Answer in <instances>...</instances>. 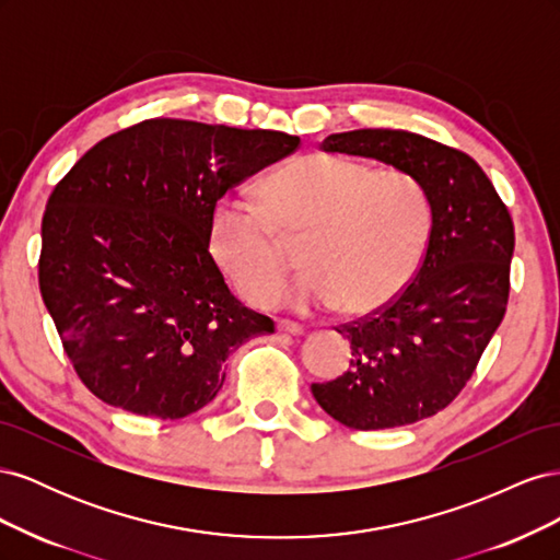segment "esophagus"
<instances>
[{
	"label": "esophagus",
	"mask_w": 560,
	"mask_h": 560,
	"mask_svg": "<svg viewBox=\"0 0 560 560\" xmlns=\"http://www.w3.org/2000/svg\"><path fill=\"white\" fill-rule=\"evenodd\" d=\"M278 331H284V334H303V325H299V322H292V319H278Z\"/></svg>",
	"instance_id": "34e87169"
}]
</instances>
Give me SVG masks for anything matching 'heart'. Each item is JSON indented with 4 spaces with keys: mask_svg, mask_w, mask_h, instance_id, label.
Returning <instances> with one entry per match:
<instances>
[{
    "mask_svg": "<svg viewBox=\"0 0 560 560\" xmlns=\"http://www.w3.org/2000/svg\"><path fill=\"white\" fill-rule=\"evenodd\" d=\"M432 231V202L422 182L364 161L311 154L270 175L259 200L219 202L212 252L238 292L270 306L296 264L280 238L301 243L303 276L284 301L296 308L374 313L416 276Z\"/></svg>",
    "mask_w": 560,
    "mask_h": 560,
    "instance_id": "1",
    "label": "heart"
}]
</instances>
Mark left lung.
<instances>
[{
  "mask_svg": "<svg viewBox=\"0 0 560 560\" xmlns=\"http://www.w3.org/2000/svg\"><path fill=\"white\" fill-rule=\"evenodd\" d=\"M416 175L432 202V231L413 280L387 306L336 327L350 369L313 383V397L352 430L430 418L460 395L510 299L514 222L495 186L465 151L406 130L362 128L319 144Z\"/></svg>",
  "mask_w": 560,
  "mask_h": 560,
  "instance_id": "1",
  "label": "left lung"
}]
</instances>
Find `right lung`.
Wrapping results in <instances>:
<instances>
[{
    "label": "right lung",
    "mask_w": 560,
    "mask_h": 560,
    "mask_svg": "<svg viewBox=\"0 0 560 560\" xmlns=\"http://www.w3.org/2000/svg\"><path fill=\"white\" fill-rule=\"evenodd\" d=\"M299 144L280 130L147 118L56 184L39 290L97 399L161 420L196 413L222 389L229 354L276 331L229 292L210 235L217 200Z\"/></svg>",
    "instance_id": "right-lung-1"
}]
</instances>
